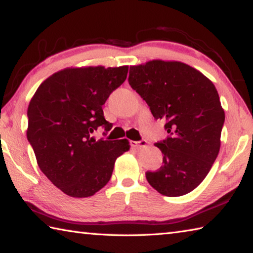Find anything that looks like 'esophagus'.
Listing matches in <instances>:
<instances>
[{"instance_id": "34e87169", "label": "esophagus", "mask_w": 253, "mask_h": 253, "mask_svg": "<svg viewBox=\"0 0 253 253\" xmlns=\"http://www.w3.org/2000/svg\"><path fill=\"white\" fill-rule=\"evenodd\" d=\"M130 145L131 147L134 148H142V147H145L147 145V142L145 139L143 140H139V142H135V140H130Z\"/></svg>"}]
</instances>
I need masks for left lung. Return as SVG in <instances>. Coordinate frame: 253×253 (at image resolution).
Returning a JSON list of instances; mask_svg holds the SVG:
<instances>
[{
  "label": "left lung",
  "mask_w": 253,
  "mask_h": 253,
  "mask_svg": "<svg viewBox=\"0 0 253 253\" xmlns=\"http://www.w3.org/2000/svg\"><path fill=\"white\" fill-rule=\"evenodd\" d=\"M128 83L146 101L169 136L155 144L163 165L147 172L148 183L165 196H181L198 187L221 146L224 124L215 85L202 72L179 61L152 60L131 66Z\"/></svg>",
  "instance_id": "left-lung-1"
}]
</instances>
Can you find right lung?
I'll return each instance as SVG.
<instances>
[{
    "mask_svg": "<svg viewBox=\"0 0 253 253\" xmlns=\"http://www.w3.org/2000/svg\"><path fill=\"white\" fill-rule=\"evenodd\" d=\"M128 66L66 68L42 83L28 107L29 143L53 185L72 198H88L109 182L127 139L96 140L111 129L102 105L127 78Z\"/></svg>",
    "mask_w": 253,
    "mask_h": 253,
    "instance_id": "1",
    "label": "right lung"
}]
</instances>
